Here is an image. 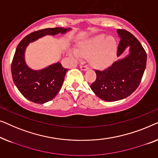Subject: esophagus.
I'll use <instances>...</instances> for the list:
<instances>
[{"instance_id":"esophagus-1","label":"esophagus","mask_w":158,"mask_h":158,"mask_svg":"<svg viewBox=\"0 0 158 158\" xmlns=\"http://www.w3.org/2000/svg\"><path fill=\"white\" fill-rule=\"evenodd\" d=\"M80 69H81V70L82 71H87L89 69V68L87 67V66L86 65H83V64H81V65H80Z\"/></svg>"}]
</instances>
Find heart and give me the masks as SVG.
Instances as JSON below:
<instances>
[{
	"mask_svg": "<svg viewBox=\"0 0 158 158\" xmlns=\"http://www.w3.org/2000/svg\"><path fill=\"white\" fill-rule=\"evenodd\" d=\"M116 52L117 41L114 38L99 34L80 41L78 49L73 48L72 54L77 60L81 56L89 57L93 67L104 69L112 64Z\"/></svg>",
	"mask_w": 158,
	"mask_h": 158,
	"instance_id": "obj_1",
	"label": "heart"
}]
</instances>
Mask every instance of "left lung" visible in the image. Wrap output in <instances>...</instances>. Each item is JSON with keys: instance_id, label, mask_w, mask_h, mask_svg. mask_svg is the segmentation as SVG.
Returning <instances> with one entry per match:
<instances>
[{"instance_id": "left-lung-1", "label": "left lung", "mask_w": 158, "mask_h": 158, "mask_svg": "<svg viewBox=\"0 0 158 158\" xmlns=\"http://www.w3.org/2000/svg\"><path fill=\"white\" fill-rule=\"evenodd\" d=\"M120 39L117 57L128 48V54L104 71L95 70L97 79L91 84L93 92L106 102L121 100L138 87L146 68L147 54L138 40L125 30L117 29Z\"/></svg>"}]
</instances>
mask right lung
<instances>
[{
    "label": "right lung",
    "mask_w": 158,
    "mask_h": 158,
    "mask_svg": "<svg viewBox=\"0 0 158 158\" xmlns=\"http://www.w3.org/2000/svg\"><path fill=\"white\" fill-rule=\"evenodd\" d=\"M71 30V28H45L26 35L18 45L11 64L12 78L19 92L29 101L44 104L54 99L63 85L68 69L59 61L41 69H32L25 60L26 48L45 35L65 34Z\"/></svg>",
    "instance_id": "1"
}]
</instances>
